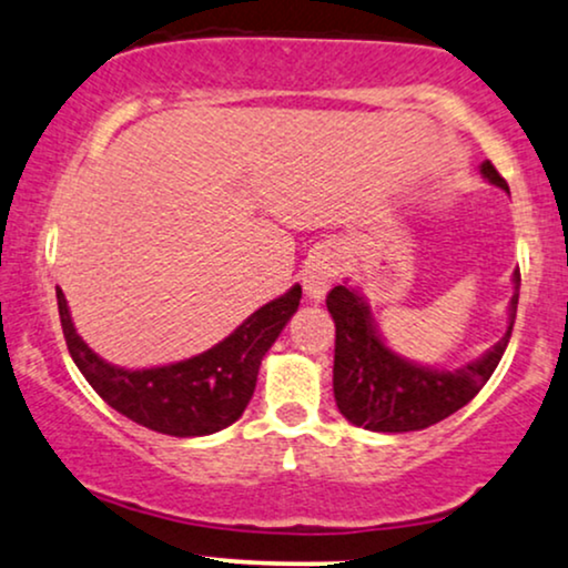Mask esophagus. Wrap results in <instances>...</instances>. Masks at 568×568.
<instances>
[{"label":"esophagus","mask_w":568,"mask_h":568,"mask_svg":"<svg viewBox=\"0 0 568 568\" xmlns=\"http://www.w3.org/2000/svg\"><path fill=\"white\" fill-rule=\"evenodd\" d=\"M338 272H341V264L336 254H331V251H320V254H314L304 272L306 296H310L312 302H320V298L327 293V288L336 283Z\"/></svg>","instance_id":"1"}]
</instances>
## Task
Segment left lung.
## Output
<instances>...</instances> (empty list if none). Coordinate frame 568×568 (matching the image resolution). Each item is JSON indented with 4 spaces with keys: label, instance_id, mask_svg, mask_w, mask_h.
<instances>
[{
    "label": "left lung",
    "instance_id": "8db88e82",
    "mask_svg": "<svg viewBox=\"0 0 568 568\" xmlns=\"http://www.w3.org/2000/svg\"><path fill=\"white\" fill-rule=\"evenodd\" d=\"M481 174L491 184L508 190V182L491 166L481 163ZM516 293L510 298V325L481 359L460 371H436L407 362L388 349L375 331L371 306L359 293L336 285L327 293L325 304L336 323V357H333V394L346 420L367 432L405 434L434 426L466 407L500 365L505 346L514 333L518 285L521 272L514 275Z\"/></svg>",
    "mask_w": 568,
    "mask_h": 568
}]
</instances>
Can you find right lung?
I'll return each mask as SVG.
<instances>
[{
  "mask_svg": "<svg viewBox=\"0 0 568 568\" xmlns=\"http://www.w3.org/2000/svg\"><path fill=\"white\" fill-rule=\"evenodd\" d=\"M302 302V285L264 304L245 323L197 357L174 365L124 371L108 365L81 341L71 323L63 291L58 288V310L63 336L73 362L89 386L115 413L140 423L150 432L169 436H206L235 423L248 407L256 388L258 365L275 344L291 314Z\"/></svg>",
  "mask_w": 568,
  "mask_h": 568,
  "instance_id": "right-lung-1",
  "label": "right lung"
}]
</instances>
